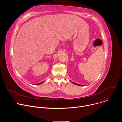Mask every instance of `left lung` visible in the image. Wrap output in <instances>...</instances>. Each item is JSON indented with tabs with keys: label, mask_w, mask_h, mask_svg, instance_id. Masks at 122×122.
<instances>
[{
	"label": "left lung",
	"mask_w": 122,
	"mask_h": 122,
	"mask_svg": "<svg viewBox=\"0 0 122 122\" xmlns=\"http://www.w3.org/2000/svg\"><path fill=\"white\" fill-rule=\"evenodd\" d=\"M72 83H73V84H76V85H79V86H81V85H80V84H78V83H75V82H72Z\"/></svg>",
	"instance_id": "8db88e82"
}]
</instances>
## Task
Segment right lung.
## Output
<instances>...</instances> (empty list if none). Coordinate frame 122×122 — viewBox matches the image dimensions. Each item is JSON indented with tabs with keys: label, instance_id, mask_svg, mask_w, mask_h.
<instances>
[{
	"label": "right lung",
	"instance_id": "1",
	"mask_svg": "<svg viewBox=\"0 0 122 122\" xmlns=\"http://www.w3.org/2000/svg\"><path fill=\"white\" fill-rule=\"evenodd\" d=\"M41 82H40V83H38L37 84H41Z\"/></svg>",
	"mask_w": 122,
	"mask_h": 122
}]
</instances>
